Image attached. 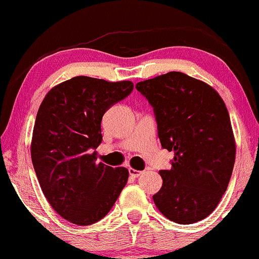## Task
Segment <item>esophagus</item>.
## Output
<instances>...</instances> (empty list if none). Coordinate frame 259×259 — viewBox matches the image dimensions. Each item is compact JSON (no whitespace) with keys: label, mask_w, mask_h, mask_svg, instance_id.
<instances>
[{"label":"esophagus","mask_w":259,"mask_h":259,"mask_svg":"<svg viewBox=\"0 0 259 259\" xmlns=\"http://www.w3.org/2000/svg\"><path fill=\"white\" fill-rule=\"evenodd\" d=\"M141 171H138V169H134V168H129V175H130V177L132 178H138L139 176L141 175Z\"/></svg>","instance_id":"1"}]
</instances>
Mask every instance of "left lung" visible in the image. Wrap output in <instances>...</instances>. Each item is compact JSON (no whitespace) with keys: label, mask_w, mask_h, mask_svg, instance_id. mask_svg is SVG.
<instances>
[{"label":"left lung","mask_w":259,"mask_h":259,"mask_svg":"<svg viewBox=\"0 0 259 259\" xmlns=\"http://www.w3.org/2000/svg\"><path fill=\"white\" fill-rule=\"evenodd\" d=\"M153 108L161 146L175 152L162 169L153 201L177 224H194L214 211L225 194L236 146L227 108L205 82L172 72L136 83Z\"/></svg>","instance_id":"left-lung-1"}]
</instances>
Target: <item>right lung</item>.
I'll return each mask as SVG.
<instances>
[{
	"instance_id": "add662e5",
	"label": "right lung",
	"mask_w": 259,
	"mask_h": 259,
	"mask_svg": "<svg viewBox=\"0 0 259 259\" xmlns=\"http://www.w3.org/2000/svg\"><path fill=\"white\" fill-rule=\"evenodd\" d=\"M134 90L130 81L108 82L77 76L48 92L39 107L32 162L53 209L76 225L103 219L129 177L124 167L97 162L104 113Z\"/></svg>"
}]
</instances>
